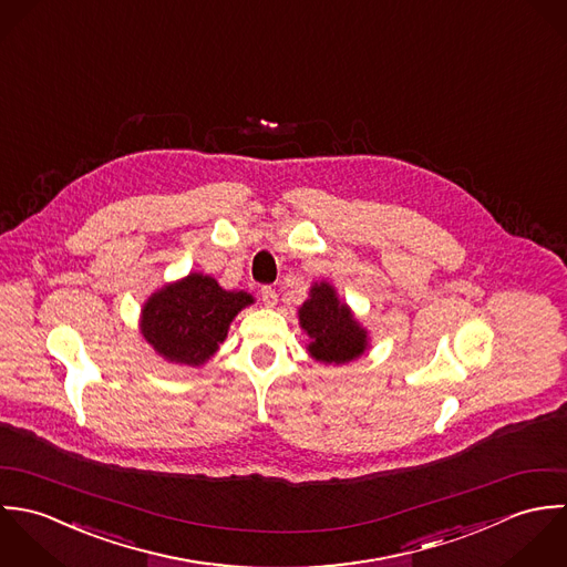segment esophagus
Here are the masks:
<instances>
[{
    "mask_svg": "<svg viewBox=\"0 0 567 567\" xmlns=\"http://www.w3.org/2000/svg\"><path fill=\"white\" fill-rule=\"evenodd\" d=\"M260 300H262L265 307H276V305H278V293H276V289L262 287V289H260Z\"/></svg>",
    "mask_w": 567,
    "mask_h": 567,
    "instance_id": "1",
    "label": "esophagus"
}]
</instances>
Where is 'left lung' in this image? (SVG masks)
Here are the masks:
<instances>
[{
  "instance_id": "left-lung-1",
  "label": "left lung",
  "mask_w": 567,
  "mask_h": 567,
  "mask_svg": "<svg viewBox=\"0 0 567 567\" xmlns=\"http://www.w3.org/2000/svg\"><path fill=\"white\" fill-rule=\"evenodd\" d=\"M300 324L309 333V352L324 363H346L365 348V331L354 322L348 307L340 305L336 289L327 282L311 289L300 309Z\"/></svg>"
}]
</instances>
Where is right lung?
Here are the masks:
<instances>
[{
	"mask_svg": "<svg viewBox=\"0 0 567 567\" xmlns=\"http://www.w3.org/2000/svg\"><path fill=\"white\" fill-rule=\"evenodd\" d=\"M249 302L245 291H224L215 278L190 274L148 298L142 336L168 361L199 365L217 352L229 322Z\"/></svg>",
	"mask_w": 567,
	"mask_h": 567,
	"instance_id": "add662e5",
	"label": "right lung"
}]
</instances>
